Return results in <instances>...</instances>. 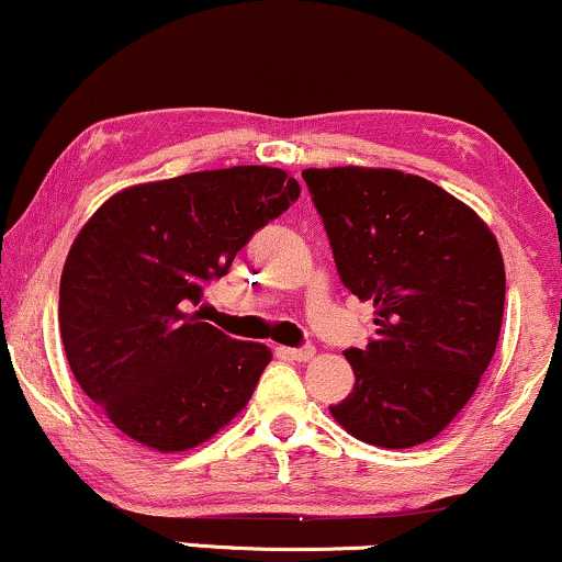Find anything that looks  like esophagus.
Returning a JSON list of instances; mask_svg holds the SVG:
<instances>
[{"label":"esophagus","mask_w":562,"mask_h":562,"mask_svg":"<svg viewBox=\"0 0 562 562\" xmlns=\"http://www.w3.org/2000/svg\"><path fill=\"white\" fill-rule=\"evenodd\" d=\"M285 353L290 359H295V362H308V359L317 353V348L314 346H299V348H285Z\"/></svg>","instance_id":"esophagus-1"}]
</instances>
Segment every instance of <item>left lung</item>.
Masks as SVG:
<instances>
[{
  "label": "left lung",
  "instance_id": "obj_1",
  "mask_svg": "<svg viewBox=\"0 0 562 562\" xmlns=\"http://www.w3.org/2000/svg\"><path fill=\"white\" fill-rule=\"evenodd\" d=\"M340 282L375 306L378 335L348 348L353 391L330 412L359 441H430L479 389L499 340L505 261L483 218L393 169H306Z\"/></svg>",
  "mask_w": 562,
  "mask_h": 562
}]
</instances>
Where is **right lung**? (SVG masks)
I'll list each match as a JSON object with an SVG mask.
<instances>
[{"label": "right lung", "instance_id": "obj_1", "mask_svg": "<svg viewBox=\"0 0 562 562\" xmlns=\"http://www.w3.org/2000/svg\"><path fill=\"white\" fill-rule=\"evenodd\" d=\"M299 195L301 184L269 166L184 173L115 192L70 245L60 277L68 364L142 447H198L254 396L272 351L190 308Z\"/></svg>", "mask_w": 562, "mask_h": 562}]
</instances>
